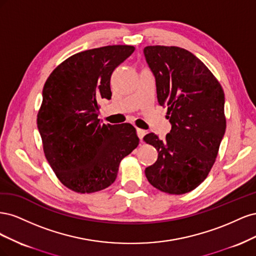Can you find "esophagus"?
Here are the masks:
<instances>
[{
    "label": "esophagus",
    "mask_w": 256,
    "mask_h": 256,
    "mask_svg": "<svg viewBox=\"0 0 256 256\" xmlns=\"http://www.w3.org/2000/svg\"><path fill=\"white\" fill-rule=\"evenodd\" d=\"M136 134H138V138H140V140H142L143 136L146 134V131H145V130H143V129L138 128V129H136Z\"/></svg>",
    "instance_id": "obj_1"
}]
</instances>
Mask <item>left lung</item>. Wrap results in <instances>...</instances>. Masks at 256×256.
Returning a JSON list of instances; mask_svg holds the SVG:
<instances>
[{
  "label": "left lung",
  "mask_w": 256,
  "mask_h": 256,
  "mask_svg": "<svg viewBox=\"0 0 256 256\" xmlns=\"http://www.w3.org/2000/svg\"><path fill=\"white\" fill-rule=\"evenodd\" d=\"M145 60L156 79L157 99L172 125L164 140L148 134L158 159L145 168L147 180L170 194H184L202 184L226 134L224 92L194 54L178 47L148 46Z\"/></svg>",
  "instance_id": "left-lung-1"
}]
</instances>
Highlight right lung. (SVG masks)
I'll use <instances>...</instances> for the list:
<instances>
[{"instance_id": "obj_1", "label": "right lung", "mask_w": 256, "mask_h": 256, "mask_svg": "<svg viewBox=\"0 0 256 256\" xmlns=\"http://www.w3.org/2000/svg\"><path fill=\"white\" fill-rule=\"evenodd\" d=\"M134 51L132 46L118 44L76 53L44 83L37 115L44 156L60 182L74 192L109 187L122 159L138 145L132 125L98 120V102L112 96V72Z\"/></svg>"}]
</instances>
